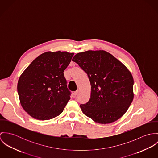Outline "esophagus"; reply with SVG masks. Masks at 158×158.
I'll list each match as a JSON object with an SVG mask.
<instances>
[{"instance_id": "34e87169", "label": "esophagus", "mask_w": 158, "mask_h": 158, "mask_svg": "<svg viewBox=\"0 0 158 158\" xmlns=\"http://www.w3.org/2000/svg\"><path fill=\"white\" fill-rule=\"evenodd\" d=\"M78 92H79V90H77L73 92V97H75L76 95H77V94H78Z\"/></svg>"}]
</instances>
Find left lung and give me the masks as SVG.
<instances>
[{
  "label": "left lung",
  "instance_id": "1",
  "mask_svg": "<svg viewBox=\"0 0 158 158\" xmlns=\"http://www.w3.org/2000/svg\"><path fill=\"white\" fill-rule=\"evenodd\" d=\"M72 61L90 81V99L80 105L83 114L101 124L113 123L123 115L134 98V80L128 69L103 50L78 53Z\"/></svg>",
  "mask_w": 158,
  "mask_h": 158
}]
</instances>
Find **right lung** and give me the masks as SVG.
<instances>
[{
  "label": "right lung",
  "instance_id": "right-lung-1",
  "mask_svg": "<svg viewBox=\"0 0 158 158\" xmlns=\"http://www.w3.org/2000/svg\"><path fill=\"white\" fill-rule=\"evenodd\" d=\"M74 53L47 52L35 58L21 75L18 92L23 109L40 120L62 113L70 100L64 71Z\"/></svg>",
  "mask_w": 158,
  "mask_h": 158
}]
</instances>
